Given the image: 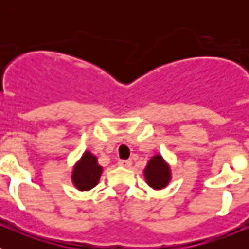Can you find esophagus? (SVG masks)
<instances>
[{"label": "esophagus", "instance_id": "34e87169", "mask_svg": "<svg viewBox=\"0 0 249 249\" xmlns=\"http://www.w3.org/2000/svg\"><path fill=\"white\" fill-rule=\"evenodd\" d=\"M118 166L124 167V168H129L132 166V160H118Z\"/></svg>", "mask_w": 249, "mask_h": 249}]
</instances>
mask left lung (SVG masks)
I'll list each match as a JSON object with an SVG mask.
<instances>
[{
  "label": "left lung",
  "mask_w": 249,
  "mask_h": 249,
  "mask_svg": "<svg viewBox=\"0 0 249 249\" xmlns=\"http://www.w3.org/2000/svg\"><path fill=\"white\" fill-rule=\"evenodd\" d=\"M143 175L147 184L156 191L166 188L172 179L171 166L160 153L149 158L143 169Z\"/></svg>",
  "instance_id": "1"
}]
</instances>
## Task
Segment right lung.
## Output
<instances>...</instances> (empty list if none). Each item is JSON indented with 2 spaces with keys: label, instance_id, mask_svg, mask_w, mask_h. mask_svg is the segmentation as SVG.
I'll return each instance as SVG.
<instances>
[{
  "label": "right lung",
  "instance_id": "1",
  "mask_svg": "<svg viewBox=\"0 0 249 249\" xmlns=\"http://www.w3.org/2000/svg\"><path fill=\"white\" fill-rule=\"evenodd\" d=\"M102 172L103 168L98 164L97 157L92 152L85 151L72 168V184L78 191L92 190L100 182Z\"/></svg>",
  "mask_w": 249,
  "mask_h": 249
}]
</instances>
